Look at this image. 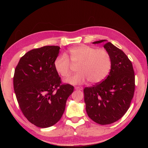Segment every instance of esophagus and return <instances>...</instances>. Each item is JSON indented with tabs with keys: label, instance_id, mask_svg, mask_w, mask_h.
<instances>
[{
	"label": "esophagus",
	"instance_id": "34e87169",
	"mask_svg": "<svg viewBox=\"0 0 148 148\" xmlns=\"http://www.w3.org/2000/svg\"><path fill=\"white\" fill-rule=\"evenodd\" d=\"M75 89H77V90H82L83 88L82 87V86H75Z\"/></svg>",
	"mask_w": 148,
	"mask_h": 148
}]
</instances>
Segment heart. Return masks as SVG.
<instances>
[{
	"instance_id": "1",
	"label": "heart",
	"mask_w": 148,
	"mask_h": 148,
	"mask_svg": "<svg viewBox=\"0 0 148 148\" xmlns=\"http://www.w3.org/2000/svg\"><path fill=\"white\" fill-rule=\"evenodd\" d=\"M71 63L78 64L79 71L65 79L71 84H81L88 80L91 83H98L103 81L110 72L111 59L105 49H97L86 45L71 47L69 50ZM57 72L63 77H66L71 72V62L65 53L58 56L53 62Z\"/></svg>"
}]
</instances>
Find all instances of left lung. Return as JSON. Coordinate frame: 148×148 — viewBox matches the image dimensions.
<instances>
[{
    "label": "left lung",
    "instance_id": "obj_1",
    "mask_svg": "<svg viewBox=\"0 0 148 148\" xmlns=\"http://www.w3.org/2000/svg\"><path fill=\"white\" fill-rule=\"evenodd\" d=\"M104 47L111 59V68L102 83L83 90L86 110L89 117L100 125L112 123L122 118L130 106L135 91V73L126 54L107 40Z\"/></svg>",
    "mask_w": 148,
    "mask_h": 148
}]
</instances>
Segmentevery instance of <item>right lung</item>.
<instances>
[{
	"mask_svg": "<svg viewBox=\"0 0 148 148\" xmlns=\"http://www.w3.org/2000/svg\"><path fill=\"white\" fill-rule=\"evenodd\" d=\"M60 47L47 46L29 51L22 57L15 70L13 88L25 117L40 128L59 122L74 87L61 84L53 62Z\"/></svg>",
	"mask_w": 148,
	"mask_h": 148,
	"instance_id": "obj_1",
	"label": "right lung"
}]
</instances>
